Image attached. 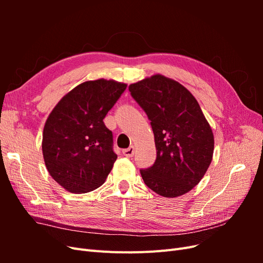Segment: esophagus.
<instances>
[{"instance_id":"esophagus-1","label":"esophagus","mask_w":263,"mask_h":263,"mask_svg":"<svg viewBox=\"0 0 263 263\" xmlns=\"http://www.w3.org/2000/svg\"><path fill=\"white\" fill-rule=\"evenodd\" d=\"M134 154H135V147L134 146H130L129 148L123 150V155L127 158H132L134 156Z\"/></svg>"}]
</instances>
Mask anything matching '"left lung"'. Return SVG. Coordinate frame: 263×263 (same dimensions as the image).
Listing matches in <instances>:
<instances>
[{"mask_svg": "<svg viewBox=\"0 0 263 263\" xmlns=\"http://www.w3.org/2000/svg\"><path fill=\"white\" fill-rule=\"evenodd\" d=\"M155 135V163L140 174L145 184L164 197L187 193L212 162L214 136L197 101L184 86L156 74L129 85Z\"/></svg>", "mask_w": 263, "mask_h": 263, "instance_id": "left-lung-1", "label": "left lung"}]
</instances>
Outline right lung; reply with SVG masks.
I'll use <instances>...</instances> for the list:
<instances>
[{
  "instance_id": "1",
  "label": "right lung",
  "mask_w": 263,
  "mask_h": 263,
  "mask_svg": "<svg viewBox=\"0 0 263 263\" xmlns=\"http://www.w3.org/2000/svg\"><path fill=\"white\" fill-rule=\"evenodd\" d=\"M127 84L86 81L63 97L47 118L43 133L45 164L69 192L86 193L105 182L117 155L113 133L103 119Z\"/></svg>"
}]
</instances>
